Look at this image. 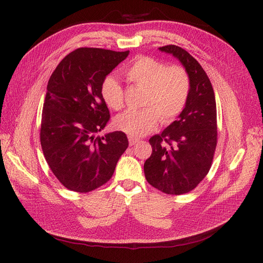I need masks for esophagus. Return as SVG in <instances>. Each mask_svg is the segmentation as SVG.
Masks as SVG:
<instances>
[{
	"instance_id": "esophagus-1",
	"label": "esophagus",
	"mask_w": 263,
	"mask_h": 263,
	"mask_svg": "<svg viewBox=\"0 0 263 263\" xmlns=\"http://www.w3.org/2000/svg\"><path fill=\"white\" fill-rule=\"evenodd\" d=\"M128 140H129V145H130V146H134L135 144H136V142H138V141H139V139H138V138H136V137H132V136H129V137H128Z\"/></svg>"
}]
</instances>
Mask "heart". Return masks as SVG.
Listing matches in <instances>:
<instances>
[{
  "label": "heart",
  "instance_id": "obj_1",
  "mask_svg": "<svg viewBox=\"0 0 263 263\" xmlns=\"http://www.w3.org/2000/svg\"><path fill=\"white\" fill-rule=\"evenodd\" d=\"M128 81L145 89L142 109H128L114 119V126L133 137L154 132L161 122L170 123L184 108L190 94V77L181 66L165 67L147 55H139L125 69ZM101 95L105 104L118 110L124 105V91L114 76L102 82Z\"/></svg>",
  "mask_w": 263,
  "mask_h": 263
}]
</instances>
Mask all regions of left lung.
<instances>
[{
	"mask_svg": "<svg viewBox=\"0 0 263 263\" xmlns=\"http://www.w3.org/2000/svg\"><path fill=\"white\" fill-rule=\"evenodd\" d=\"M159 50L172 54L190 77V94L177 121L149 139L153 154L144 164L149 184L172 195L197 186L209 173L217 144L216 101L210 79L200 63L181 47Z\"/></svg>",
	"mask_w": 263,
	"mask_h": 263,
	"instance_id": "obj_1",
	"label": "left lung"
}]
</instances>
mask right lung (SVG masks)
I'll use <instances>...</instances> for the list:
<instances>
[{
    "mask_svg": "<svg viewBox=\"0 0 263 263\" xmlns=\"http://www.w3.org/2000/svg\"><path fill=\"white\" fill-rule=\"evenodd\" d=\"M128 54L79 48L60 61L49 79L41 144L49 168L68 190L86 193L104 184L128 147L123 132L97 136L109 119L102 82Z\"/></svg>",
    "mask_w": 263,
    "mask_h": 263,
    "instance_id": "right-lung-1",
    "label": "right lung"
}]
</instances>
